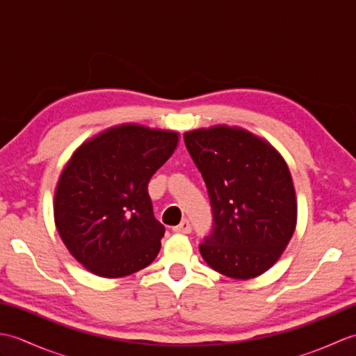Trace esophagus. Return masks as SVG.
I'll return each instance as SVG.
<instances>
[{
  "mask_svg": "<svg viewBox=\"0 0 356 356\" xmlns=\"http://www.w3.org/2000/svg\"><path fill=\"white\" fill-rule=\"evenodd\" d=\"M174 232H180V234H190L191 232V225L188 220H182L180 225H177L176 228H174Z\"/></svg>",
  "mask_w": 356,
  "mask_h": 356,
  "instance_id": "1",
  "label": "esophagus"
}]
</instances>
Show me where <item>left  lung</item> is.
Returning a JSON list of instances; mask_svg holds the SVG:
<instances>
[{
	"mask_svg": "<svg viewBox=\"0 0 356 356\" xmlns=\"http://www.w3.org/2000/svg\"><path fill=\"white\" fill-rule=\"evenodd\" d=\"M184 139L214 216L213 232L199 248L203 260L234 280L264 274L297 226V195L283 156L241 127L197 128Z\"/></svg>",
	"mask_w": 356,
	"mask_h": 356,
	"instance_id": "obj_1",
	"label": "left lung"
}]
</instances>
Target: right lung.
Here are the masks:
<instances>
[{
	"instance_id": "add662e5",
	"label": "right lung",
	"mask_w": 356,
	"mask_h": 356,
	"mask_svg": "<svg viewBox=\"0 0 356 356\" xmlns=\"http://www.w3.org/2000/svg\"><path fill=\"white\" fill-rule=\"evenodd\" d=\"M177 143V131L122 124L73 151L53 216L63 243L88 272L120 278L153 263L165 228L154 218L148 182Z\"/></svg>"
}]
</instances>
